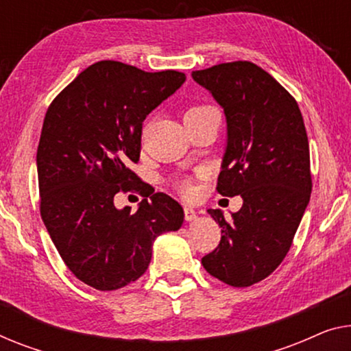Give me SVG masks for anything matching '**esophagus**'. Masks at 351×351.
<instances>
[{
	"label": "esophagus",
	"mask_w": 351,
	"mask_h": 351,
	"mask_svg": "<svg viewBox=\"0 0 351 351\" xmlns=\"http://www.w3.org/2000/svg\"><path fill=\"white\" fill-rule=\"evenodd\" d=\"M184 217L187 222H195V221H198V213L195 211V209L187 206V208H184Z\"/></svg>",
	"instance_id": "1"
}]
</instances>
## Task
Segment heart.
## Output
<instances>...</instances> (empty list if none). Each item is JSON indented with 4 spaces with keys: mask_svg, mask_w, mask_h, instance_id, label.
Listing matches in <instances>:
<instances>
[{
    "mask_svg": "<svg viewBox=\"0 0 351 351\" xmlns=\"http://www.w3.org/2000/svg\"><path fill=\"white\" fill-rule=\"evenodd\" d=\"M205 108H208V107H193V108H191L189 112H187L186 114L202 112V110H205ZM180 189H181L182 193H184V195H192V193H193V186H192V182H191L189 180L181 181V182H180Z\"/></svg>",
    "mask_w": 351,
    "mask_h": 351,
    "instance_id": "heart-1",
    "label": "heart"
}]
</instances>
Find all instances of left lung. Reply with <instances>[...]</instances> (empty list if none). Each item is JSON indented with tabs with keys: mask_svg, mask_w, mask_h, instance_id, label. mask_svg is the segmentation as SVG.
I'll return each mask as SVG.
<instances>
[{
	"mask_svg": "<svg viewBox=\"0 0 351 351\" xmlns=\"http://www.w3.org/2000/svg\"><path fill=\"white\" fill-rule=\"evenodd\" d=\"M192 78L223 108L227 145L217 192L241 195L226 219L221 243L202 258L209 274L232 287L263 280L282 263L311 200L309 140L301 110L276 78L249 61L223 62Z\"/></svg>",
	"mask_w": 351,
	"mask_h": 351,
	"instance_id": "8db88e82",
	"label": "left lung"
}]
</instances>
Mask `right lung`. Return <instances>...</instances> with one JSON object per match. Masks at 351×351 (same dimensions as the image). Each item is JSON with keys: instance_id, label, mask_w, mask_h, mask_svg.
<instances>
[{"instance_id": "add662e5", "label": "right lung", "mask_w": 351, "mask_h": 351, "mask_svg": "<svg viewBox=\"0 0 351 351\" xmlns=\"http://www.w3.org/2000/svg\"><path fill=\"white\" fill-rule=\"evenodd\" d=\"M186 75L145 72L99 61L62 90L47 110L38 146L40 216L62 261L77 279L101 291L118 290L148 269L153 243L184 222L182 206L148 192L129 170L142 146L146 114L170 97ZM140 190L138 211L118 210L112 197Z\"/></svg>"}]
</instances>
